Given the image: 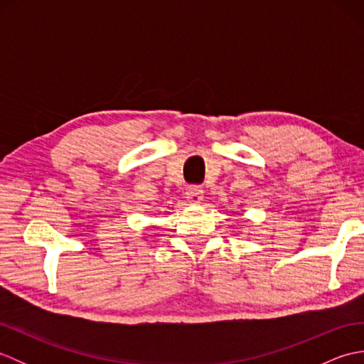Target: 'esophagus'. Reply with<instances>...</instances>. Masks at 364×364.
<instances>
[{
    "instance_id": "obj_1",
    "label": "esophagus",
    "mask_w": 364,
    "mask_h": 364,
    "mask_svg": "<svg viewBox=\"0 0 364 364\" xmlns=\"http://www.w3.org/2000/svg\"><path fill=\"white\" fill-rule=\"evenodd\" d=\"M186 196H188L189 202L194 203V205H198V203L203 202V191L200 188H189L186 191Z\"/></svg>"
}]
</instances>
